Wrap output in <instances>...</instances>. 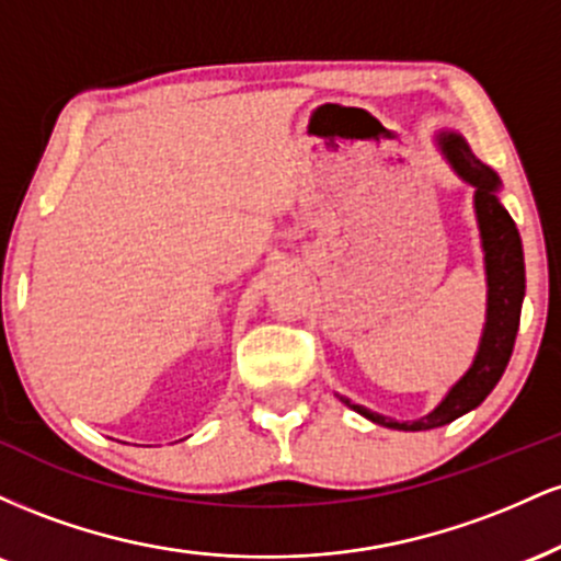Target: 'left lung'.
Masks as SVG:
<instances>
[{"label":"left lung","mask_w":561,"mask_h":561,"mask_svg":"<svg viewBox=\"0 0 561 561\" xmlns=\"http://www.w3.org/2000/svg\"><path fill=\"white\" fill-rule=\"evenodd\" d=\"M435 145L440 156L446 158L450 171L474 190L472 205L474 218L480 229L482 261H485V324H482L480 345L474 353L469 369L450 385L443 401L433 411L420 416V420H392V416L377 414L337 396L347 409L366 416L379 427L403 430V433H420V430H435L450 424L459 416L469 414L472 409L491 396L504 375L508 358H512L514 337L519 330V311L525 300V255L519 231L514 227L512 216L501 203V179L491 165H485L467 145L459 131H437Z\"/></svg>","instance_id":"left-lung-1"}]
</instances>
